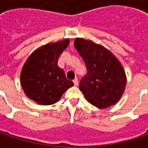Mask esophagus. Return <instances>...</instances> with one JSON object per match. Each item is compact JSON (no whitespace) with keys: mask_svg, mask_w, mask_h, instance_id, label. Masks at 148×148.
Here are the masks:
<instances>
[{"mask_svg":"<svg viewBox=\"0 0 148 148\" xmlns=\"http://www.w3.org/2000/svg\"><path fill=\"white\" fill-rule=\"evenodd\" d=\"M73 83H74V85L77 86V85H78V79H77V78H75V79L73 80Z\"/></svg>","mask_w":148,"mask_h":148,"instance_id":"1","label":"esophagus"}]
</instances>
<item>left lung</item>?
<instances>
[{
  "label": "left lung",
  "instance_id": "left-lung-1",
  "mask_svg": "<svg viewBox=\"0 0 148 148\" xmlns=\"http://www.w3.org/2000/svg\"><path fill=\"white\" fill-rule=\"evenodd\" d=\"M74 46L87 69L79 85L86 99L99 109L116 104L124 92L127 82L119 61L110 50L90 40L77 38Z\"/></svg>",
  "mask_w": 148,
  "mask_h": 148
}]
</instances>
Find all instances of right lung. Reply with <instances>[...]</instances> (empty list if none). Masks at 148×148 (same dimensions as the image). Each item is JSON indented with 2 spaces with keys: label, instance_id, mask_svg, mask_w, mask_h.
Returning a JSON list of instances; mask_svg holds the SVG:
<instances>
[{
  "label": "right lung",
  "instance_id": "obj_1",
  "mask_svg": "<svg viewBox=\"0 0 148 148\" xmlns=\"http://www.w3.org/2000/svg\"><path fill=\"white\" fill-rule=\"evenodd\" d=\"M69 44L65 38L36 49L26 60L20 73V83L25 95L39 105L58 102L73 82L67 80L58 66L61 53Z\"/></svg>",
  "mask_w": 148,
  "mask_h": 148
}]
</instances>
